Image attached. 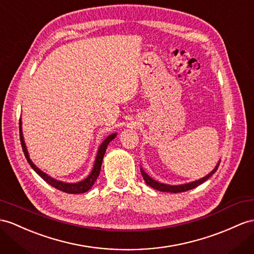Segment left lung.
I'll return each instance as SVG.
<instances>
[{"label": "left lung", "instance_id": "obj_1", "mask_svg": "<svg viewBox=\"0 0 254 254\" xmlns=\"http://www.w3.org/2000/svg\"><path fill=\"white\" fill-rule=\"evenodd\" d=\"M221 160H219V162L217 163V165L214 166L213 170L206 175L205 177L200 178L198 180H195V181H192V183H188V184H183V185H176V186H173V185H167V184H162L160 183V181H157L154 180L153 178H151L149 175L145 172V170L142 167H140V172H141V175H142V178H144L145 183L150 186L151 188H153V189L158 190V191H161V192H171V193H179V192H186V191H189V190H192L194 189V188H196L197 186L201 185L203 183H205V181L207 179H209L212 175L217 172L218 167H219V164H220Z\"/></svg>", "mask_w": 254, "mask_h": 254}]
</instances>
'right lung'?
<instances>
[{
  "label": "right lung",
  "instance_id": "right-lung-1",
  "mask_svg": "<svg viewBox=\"0 0 254 254\" xmlns=\"http://www.w3.org/2000/svg\"><path fill=\"white\" fill-rule=\"evenodd\" d=\"M19 131H20V141H21V146H22V150L24 152L25 158H27L29 164L31 165V167L33 168V170L40 175V176L46 181L47 184H49L50 186H53L56 189L63 191L65 193H69V194H79V193H84L89 191L92 186L94 185V183L96 181L97 177H99L100 172H101V166H102V162H103V158H104V154H105V151L107 149V146L109 145V142L112 141L113 139H115V137L117 136V133H113L108 135L107 137L104 139L101 145L97 149V152H96V157H95V161H94V164H93V168L91 173L88 175V176L84 178L83 180L78 181V183H65V181H61V180H58L55 179L49 175H47L46 173H44L43 171H41L40 168H38L32 160L30 159V155L28 152V149L27 146H25V141L23 138V133H22V121L20 118V122H19Z\"/></svg>",
  "mask_w": 254,
  "mask_h": 254
}]
</instances>
